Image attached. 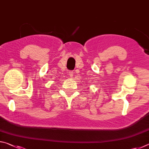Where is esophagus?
Returning <instances> with one entry per match:
<instances>
[{
	"mask_svg": "<svg viewBox=\"0 0 149 149\" xmlns=\"http://www.w3.org/2000/svg\"><path fill=\"white\" fill-rule=\"evenodd\" d=\"M68 74H69V75H70V77H72L73 76V75H74V72L73 71H69V72H68Z\"/></svg>",
	"mask_w": 149,
	"mask_h": 149,
	"instance_id": "1",
	"label": "esophagus"
}]
</instances>
